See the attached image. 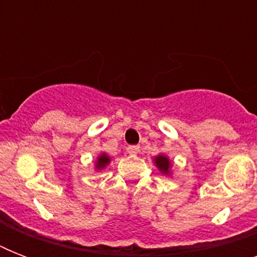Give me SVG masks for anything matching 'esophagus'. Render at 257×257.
<instances>
[{"instance_id": "obj_1", "label": "esophagus", "mask_w": 257, "mask_h": 257, "mask_svg": "<svg viewBox=\"0 0 257 257\" xmlns=\"http://www.w3.org/2000/svg\"><path fill=\"white\" fill-rule=\"evenodd\" d=\"M126 151H128V153H131V155H136V153H139V151H140V147H139V145H129L128 148H126Z\"/></svg>"}]
</instances>
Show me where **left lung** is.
Listing matches in <instances>:
<instances>
[{
    "label": "left lung",
    "instance_id": "obj_1",
    "mask_svg": "<svg viewBox=\"0 0 257 257\" xmlns=\"http://www.w3.org/2000/svg\"><path fill=\"white\" fill-rule=\"evenodd\" d=\"M153 161H155V164H156V167L159 168V171H160L161 173L169 175V171H171V161H169L168 157L164 156V155H159V156H156L153 159Z\"/></svg>",
    "mask_w": 257,
    "mask_h": 257
}]
</instances>
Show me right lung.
I'll return each instance as SVG.
<instances>
[{"label":"right lung","mask_w":257,"mask_h":257,"mask_svg":"<svg viewBox=\"0 0 257 257\" xmlns=\"http://www.w3.org/2000/svg\"><path fill=\"white\" fill-rule=\"evenodd\" d=\"M109 161H110V157L106 155V153H101L100 156L97 157L96 161V169L101 171V169H104L106 165L109 164Z\"/></svg>","instance_id":"obj_1"}]
</instances>
